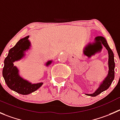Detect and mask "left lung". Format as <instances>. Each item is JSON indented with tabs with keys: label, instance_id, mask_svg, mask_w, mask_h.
<instances>
[{
	"label": "left lung",
	"instance_id": "left-lung-1",
	"mask_svg": "<svg viewBox=\"0 0 120 120\" xmlns=\"http://www.w3.org/2000/svg\"><path fill=\"white\" fill-rule=\"evenodd\" d=\"M102 46H104L108 53V72L107 76L104 78L102 82L100 84L99 87L97 89L96 91L92 94H85L88 96L95 97L99 95L103 91L107 90L111 85L112 82L114 79V55L113 52L111 49L106 41L105 38L103 36H97L94 39L93 43L90 42L85 47L84 50V53L88 58H91L92 56L94 55L95 53H98L101 51Z\"/></svg>",
	"mask_w": 120,
	"mask_h": 120
}]
</instances>
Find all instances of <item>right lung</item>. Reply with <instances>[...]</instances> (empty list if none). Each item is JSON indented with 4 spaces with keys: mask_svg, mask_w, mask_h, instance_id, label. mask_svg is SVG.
<instances>
[{
    "mask_svg": "<svg viewBox=\"0 0 120 120\" xmlns=\"http://www.w3.org/2000/svg\"><path fill=\"white\" fill-rule=\"evenodd\" d=\"M27 36L19 40L15 46L9 51L8 56L4 61V67L2 74L6 84L11 90L22 94L28 95L39 88L43 82L32 84L28 81L23 79L19 74V69L14 66L13 62L22 59L25 56V52L30 49V42ZM52 61H49L46 66H49Z\"/></svg>",
    "mask_w": 120,
    "mask_h": 120,
    "instance_id": "obj_1",
    "label": "right lung"
}]
</instances>
